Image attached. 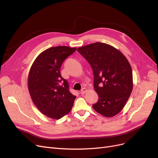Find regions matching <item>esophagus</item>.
I'll return each instance as SVG.
<instances>
[{"label": "esophagus", "mask_w": 158, "mask_h": 158, "mask_svg": "<svg viewBox=\"0 0 158 158\" xmlns=\"http://www.w3.org/2000/svg\"><path fill=\"white\" fill-rule=\"evenodd\" d=\"M87 91H88L87 88H83L82 89V90H81L80 94H82V95H84V94H85V93H86Z\"/></svg>", "instance_id": "obj_1"}]
</instances>
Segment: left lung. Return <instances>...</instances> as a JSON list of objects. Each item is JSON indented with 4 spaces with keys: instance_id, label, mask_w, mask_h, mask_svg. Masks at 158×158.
Here are the masks:
<instances>
[{
    "instance_id": "left-lung-1",
    "label": "left lung",
    "mask_w": 158,
    "mask_h": 158,
    "mask_svg": "<svg viewBox=\"0 0 158 158\" xmlns=\"http://www.w3.org/2000/svg\"><path fill=\"white\" fill-rule=\"evenodd\" d=\"M88 60L94 73V88L98 101L95 111L112 117L126 105L133 88L131 66L126 56L114 47L96 42L78 48Z\"/></svg>"
}]
</instances>
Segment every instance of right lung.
Here are the masks:
<instances>
[{"mask_svg": "<svg viewBox=\"0 0 158 158\" xmlns=\"http://www.w3.org/2000/svg\"><path fill=\"white\" fill-rule=\"evenodd\" d=\"M76 47L57 46L43 51L32 64L27 87L33 103L45 115L59 119L68 114L76 96L69 91L68 82L61 76L63 61Z\"/></svg>", "mask_w": 158, "mask_h": 158, "instance_id": "1", "label": "right lung"}]
</instances>
